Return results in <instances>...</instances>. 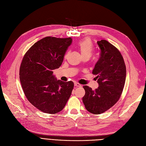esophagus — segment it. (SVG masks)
<instances>
[{"label":"esophagus","mask_w":146,"mask_h":146,"mask_svg":"<svg viewBox=\"0 0 146 146\" xmlns=\"http://www.w3.org/2000/svg\"><path fill=\"white\" fill-rule=\"evenodd\" d=\"M74 86H76V87H81V85L80 84H79V83H77V82L74 83Z\"/></svg>","instance_id":"esophagus-1"}]
</instances>
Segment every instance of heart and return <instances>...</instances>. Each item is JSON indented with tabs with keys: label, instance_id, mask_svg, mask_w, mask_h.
<instances>
[{
	"label": "heart",
	"instance_id": "b5f03b06",
	"mask_svg": "<svg viewBox=\"0 0 146 146\" xmlns=\"http://www.w3.org/2000/svg\"><path fill=\"white\" fill-rule=\"evenodd\" d=\"M77 45L82 56L86 55L91 56L93 51V44L90 39L87 38L81 40Z\"/></svg>",
	"mask_w": 146,
	"mask_h": 146
}]
</instances>
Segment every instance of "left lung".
I'll return each mask as SVG.
<instances>
[{
    "instance_id": "1",
    "label": "left lung",
    "mask_w": 146,
    "mask_h": 146,
    "mask_svg": "<svg viewBox=\"0 0 146 146\" xmlns=\"http://www.w3.org/2000/svg\"><path fill=\"white\" fill-rule=\"evenodd\" d=\"M101 50L100 57L92 73L96 75L99 87L95 90L84 86L83 102L86 110L100 114L118 101L125 83L126 66L120 51L106 40L97 42Z\"/></svg>"
}]
</instances>
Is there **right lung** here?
Instances as JSON below:
<instances>
[{"label": "right lung", "instance_id": "add662e5", "mask_svg": "<svg viewBox=\"0 0 146 146\" xmlns=\"http://www.w3.org/2000/svg\"><path fill=\"white\" fill-rule=\"evenodd\" d=\"M72 38L48 36L38 40L23 57L20 80L28 101L45 113L60 111L71 95L74 83L57 80L53 70L63 62Z\"/></svg>", "mask_w": 146, "mask_h": 146}]
</instances>
